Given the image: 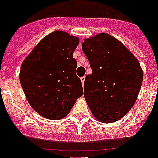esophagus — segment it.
<instances>
[{
	"instance_id": "obj_1",
	"label": "esophagus",
	"mask_w": 158,
	"mask_h": 158,
	"mask_svg": "<svg viewBox=\"0 0 158 158\" xmlns=\"http://www.w3.org/2000/svg\"><path fill=\"white\" fill-rule=\"evenodd\" d=\"M84 80H85V76H83L81 78V82H82V85L83 86V84H84Z\"/></svg>"
}]
</instances>
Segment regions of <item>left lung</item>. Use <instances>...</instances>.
Instances as JSON below:
<instances>
[{"label":"left lung","instance_id":"8db88e82","mask_svg":"<svg viewBox=\"0 0 158 158\" xmlns=\"http://www.w3.org/2000/svg\"><path fill=\"white\" fill-rule=\"evenodd\" d=\"M92 70L84 80L83 95L98 120L112 123L134 105L143 81L137 59L120 41L98 34L82 43Z\"/></svg>","mask_w":158,"mask_h":158}]
</instances>
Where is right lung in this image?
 <instances>
[{"instance_id": "right-lung-1", "label": "right lung", "mask_w": 158, "mask_h": 158, "mask_svg": "<svg viewBox=\"0 0 158 158\" xmlns=\"http://www.w3.org/2000/svg\"><path fill=\"white\" fill-rule=\"evenodd\" d=\"M79 38L63 31L45 37L22 63L20 82L29 104L46 119L60 120L83 95L73 53Z\"/></svg>"}]
</instances>
